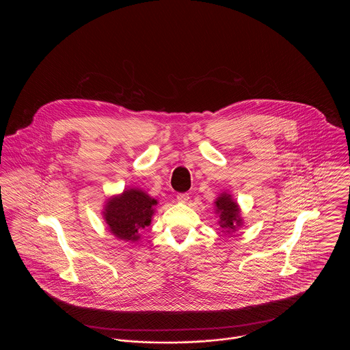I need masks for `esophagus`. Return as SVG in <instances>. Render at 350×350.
<instances>
[{
  "label": "esophagus",
  "instance_id": "obj_1",
  "mask_svg": "<svg viewBox=\"0 0 350 350\" xmlns=\"http://www.w3.org/2000/svg\"><path fill=\"white\" fill-rule=\"evenodd\" d=\"M176 200H178V202H180V203H186L187 200H190V196L189 194H178Z\"/></svg>",
  "mask_w": 350,
  "mask_h": 350
}]
</instances>
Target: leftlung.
Returning <instances> with one entry per match:
<instances>
[{"mask_svg":"<svg viewBox=\"0 0 350 350\" xmlns=\"http://www.w3.org/2000/svg\"><path fill=\"white\" fill-rule=\"evenodd\" d=\"M217 211L219 213V224L222 229L226 232H234L237 225H241L240 210L236 202H233L232 197L228 194H222L218 200H215Z\"/></svg>","mask_w":350,"mask_h":350,"instance_id":"8db88e82","label":"left lung"}]
</instances>
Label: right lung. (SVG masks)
Wrapping results in <instances>:
<instances>
[{
	"mask_svg": "<svg viewBox=\"0 0 350 350\" xmlns=\"http://www.w3.org/2000/svg\"><path fill=\"white\" fill-rule=\"evenodd\" d=\"M156 200L142 190H126L109 200L103 211L110 232L125 241H136L150 224Z\"/></svg>",
	"mask_w": 350,
	"mask_h": 350,
	"instance_id": "1",
	"label": "right lung"
}]
</instances>
